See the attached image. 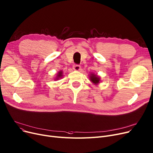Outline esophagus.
Returning <instances> with one entry per match:
<instances>
[{"instance_id":"esophagus-1","label":"esophagus","mask_w":153,"mask_h":153,"mask_svg":"<svg viewBox=\"0 0 153 153\" xmlns=\"http://www.w3.org/2000/svg\"><path fill=\"white\" fill-rule=\"evenodd\" d=\"M73 69L75 71H79L80 69H81V66L78 65V64H75V65H74V66H73Z\"/></svg>"}]
</instances>
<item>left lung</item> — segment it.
Instances as JSON below:
<instances>
[{"label":"left lung","mask_w":153,"mask_h":153,"mask_svg":"<svg viewBox=\"0 0 153 153\" xmlns=\"http://www.w3.org/2000/svg\"><path fill=\"white\" fill-rule=\"evenodd\" d=\"M90 80L95 85H97L100 82V77L98 76L97 75L94 74L93 73H91L90 74Z\"/></svg>","instance_id":"1"}]
</instances>
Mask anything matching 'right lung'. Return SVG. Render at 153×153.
<instances>
[{"label": "right lung", "instance_id": "add662e5", "mask_svg": "<svg viewBox=\"0 0 153 153\" xmlns=\"http://www.w3.org/2000/svg\"><path fill=\"white\" fill-rule=\"evenodd\" d=\"M62 71H60L59 72H58V73L57 74V76H56V78H55V80H58L59 79H61L62 76Z\"/></svg>", "mask_w": 153, "mask_h": 153}]
</instances>
